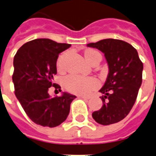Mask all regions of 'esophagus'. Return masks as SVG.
I'll return each instance as SVG.
<instances>
[{"mask_svg":"<svg viewBox=\"0 0 156 156\" xmlns=\"http://www.w3.org/2000/svg\"><path fill=\"white\" fill-rule=\"evenodd\" d=\"M80 98H83V99H89V98H90V97H88V96H83V95H81V96H80Z\"/></svg>","mask_w":156,"mask_h":156,"instance_id":"1","label":"esophagus"}]
</instances>
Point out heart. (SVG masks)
Masks as SVG:
<instances>
[{"label": "heart", "mask_w": 156, "mask_h": 156, "mask_svg": "<svg viewBox=\"0 0 156 156\" xmlns=\"http://www.w3.org/2000/svg\"><path fill=\"white\" fill-rule=\"evenodd\" d=\"M84 55L88 62L91 63L92 61L96 57L99 56L100 53L95 50H87ZM66 57L67 53H63L58 58L57 66L59 70H62L64 67ZM63 83L68 91L77 94H88L98 86V82L96 78L92 77H81L78 75H69L65 78Z\"/></svg>", "instance_id": "1"}]
</instances>
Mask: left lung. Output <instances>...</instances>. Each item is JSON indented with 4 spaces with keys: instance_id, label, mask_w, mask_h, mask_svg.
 <instances>
[{
    "instance_id": "left-lung-1",
    "label": "left lung",
    "mask_w": 156,
    "mask_h": 156,
    "mask_svg": "<svg viewBox=\"0 0 156 156\" xmlns=\"http://www.w3.org/2000/svg\"><path fill=\"white\" fill-rule=\"evenodd\" d=\"M88 47L101 51L108 65V77L99 90L103 106L92 116L103 125L115 124L124 119L134 106L142 83L143 63L136 49L122 40L104 39Z\"/></svg>"
}]
</instances>
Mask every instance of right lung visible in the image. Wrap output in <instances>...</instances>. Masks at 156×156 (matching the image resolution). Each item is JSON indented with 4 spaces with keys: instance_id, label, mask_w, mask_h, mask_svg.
Returning <instances> with one entry per match:
<instances>
[{
    "instance_id": "1",
    "label": "right lung",
    "mask_w": 156,
    "mask_h": 156,
    "mask_svg": "<svg viewBox=\"0 0 156 156\" xmlns=\"http://www.w3.org/2000/svg\"><path fill=\"white\" fill-rule=\"evenodd\" d=\"M71 44L58 43L51 39L38 38L22 45L16 51L13 65L12 81L15 94L22 107L35 124L53 128L66 120L75 95L62 93L51 98L48 94L57 74L58 55Z\"/></svg>"
}]
</instances>
